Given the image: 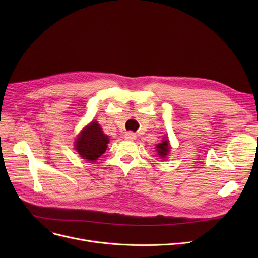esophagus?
<instances>
[{
    "mask_svg": "<svg viewBox=\"0 0 258 258\" xmlns=\"http://www.w3.org/2000/svg\"><path fill=\"white\" fill-rule=\"evenodd\" d=\"M125 139H127V140H135V139H136V135H135L134 133L128 132V133L125 134Z\"/></svg>",
    "mask_w": 258,
    "mask_h": 258,
    "instance_id": "1",
    "label": "esophagus"
}]
</instances>
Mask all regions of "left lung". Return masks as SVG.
<instances>
[{
    "instance_id": "obj_1",
    "label": "left lung",
    "mask_w": 258,
    "mask_h": 258,
    "mask_svg": "<svg viewBox=\"0 0 258 258\" xmlns=\"http://www.w3.org/2000/svg\"><path fill=\"white\" fill-rule=\"evenodd\" d=\"M169 150H170V147H169V142H168L167 139L163 140V141H162V143H160V144L157 145L158 155H159L160 157H162V158H165V157L167 156Z\"/></svg>"
}]
</instances>
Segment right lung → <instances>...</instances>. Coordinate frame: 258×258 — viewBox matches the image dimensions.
Here are the masks:
<instances>
[{
  "instance_id": "add662e5",
  "label": "right lung",
  "mask_w": 258,
  "mask_h": 258,
  "mask_svg": "<svg viewBox=\"0 0 258 258\" xmlns=\"http://www.w3.org/2000/svg\"><path fill=\"white\" fill-rule=\"evenodd\" d=\"M108 138L101 131L97 122L91 123L84 128L75 142V147L81 158L88 161L97 160L102 154H104Z\"/></svg>"
}]
</instances>
